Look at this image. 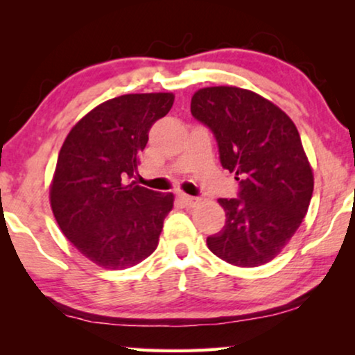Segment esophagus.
<instances>
[{
    "label": "esophagus",
    "instance_id": "1",
    "mask_svg": "<svg viewBox=\"0 0 355 355\" xmlns=\"http://www.w3.org/2000/svg\"><path fill=\"white\" fill-rule=\"evenodd\" d=\"M179 200L182 202L184 207H196V205H198V203H200V198L186 196V193H179Z\"/></svg>",
    "mask_w": 355,
    "mask_h": 355
}]
</instances>
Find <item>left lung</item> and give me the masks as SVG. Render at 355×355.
I'll use <instances>...</instances> for the list:
<instances>
[{
  "instance_id": "left-lung-1",
  "label": "left lung",
  "mask_w": 355,
  "mask_h": 355,
  "mask_svg": "<svg viewBox=\"0 0 355 355\" xmlns=\"http://www.w3.org/2000/svg\"><path fill=\"white\" fill-rule=\"evenodd\" d=\"M191 113L215 135L223 168L239 181L237 198H218L226 223L207 245L236 266L273 260L302 223L313 192V173L288 114L255 92L207 87Z\"/></svg>"
}]
</instances>
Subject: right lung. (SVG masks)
I'll return each instance as SVG.
<instances>
[{"label":"right lung","instance_id":"right-lung-1","mask_svg":"<svg viewBox=\"0 0 355 355\" xmlns=\"http://www.w3.org/2000/svg\"><path fill=\"white\" fill-rule=\"evenodd\" d=\"M173 94H130L87 113L62 144L50 187L62 234L82 255L124 270L157 249L173 193L132 181L155 121L168 114Z\"/></svg>","mask_w":355,"mask_h":355}]
</instances>
